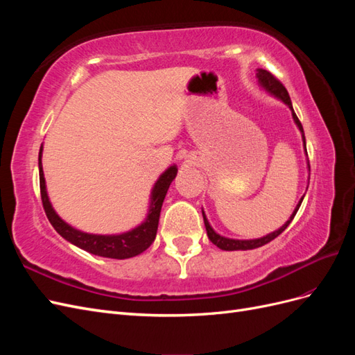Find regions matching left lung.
Here are the masks:
<instances>
[{
  "label": "left lung",
  "instance_id": "1",
  "mask_svg": "<svg viewBox=\"0 0 355 355\" xmlns=\"http://www.w3.org/2000/svg\"><path fill=\"white\" fill-rule=\"evenodd\" d=\"M256 77H257V80H259V84L262 85V87H263L266 92H270L271 94H274V96H275V98L282 99V101L288 106V108L292 110L293 120H295L296 125L299 127L300 133H302L304 146H305V151H306L305 136H304V127H302V124H300L299 118L296 116V114H295V111H293L292 101H290V96H288V93H287V90H286L284 85L282 84V81L278 80V78H275L274 75H272L270 71H266V69H257V72H256ZM308 166H309V164H308ZM302 200H304V197L300 198V201H299V204L296 206V209H295L293 214H292V216H290V219L283 225V227H282L280 230H277V231H274V232H271V234L265 235V237H262V239H256V240H232V239H225V237H222V235H219V234H216V232L213 231V228L210 227V223H209V220H207V218H206V214H204V211H202V219H204V225H206L207 237H209V240H210L214 245H218L219 249H222V250H228V252H230V250H252V249H257V247L265 245L266 243H270V241H272L274 239H277L278 235H280V234H282V232L288 227L290 222L293 220L296 211L299 210V207H300V202H302Z\"/></svg>",
  "mask_w": 355,
  "mask_h": 355
}]
</instances>
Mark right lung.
<instances>
[{"label": "right lung", "mask_w": 355, "mask_h": 355, "mask_svg": "<svg viewBox=\"0 0 355 355\" xmlns=\"http://www.w3.org/2000/svg\"><path fill=\"white\" fill-rule=\"evenodd\" d=\"M41 155H42V145L38 155L40 191H41L42 207H44V211L47 214L50 223L53 225V228H55L63 239L92 254L111 257V259H128V257L141 254L153 244L158 230L161 206H163V201L170 184L173 182L178 173L176 166H170L155 182V185L153 188V194H151V206H149L148 216L144 223H141L135 230L124 234L96 235V234H87V232L72 228L71 225L63 222L58 216L56 211L53 210L47 196V191H46V179H44V173H42Z\"/></svg>", "instance_id": "add662e5"}]
</instances>
